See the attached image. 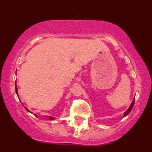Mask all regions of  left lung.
<instances>
[{"mask_svg":"<svg viewBox=\"0 0 152 152\" xmlns=\"http://www.w3.org/2000/svg\"><path fill=\"white\" fill-rule=\"evenodd\" d=\"M134 100H135V99H134V100L132 101V104H131V105H130V106H129V109H127L126 111H125L124 113L123 117H125V116H126L127 115H128L129 114V112L131 111V110L132 109V108H133V106H134Z\"/></svg>","mask_w":152,"mask_h":152,"instance_id":"1","label":"left lung"}]
</instances>
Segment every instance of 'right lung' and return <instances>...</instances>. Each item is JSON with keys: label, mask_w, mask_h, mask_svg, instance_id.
<instances>
[{"label": "right lung", "mask_w": 152, "mask_h": 152, "mask_svg": "<svg viewBox=\"0 0 152 152\" xmlns=\"http://www.w3.org/2000/svg\"><path fill=\"white\" fill-rule=\"evenodd\" d=\"M15 92H16L17 96H18V88H17V86H16V83H15ZM25 109H26V110H27V111H28V112H31V111H29V110L27 108L25 107ZM34 115H35V116H37V115H36V114H34ZM48 119H49V120H53V119H54L53 117H50V116H48Z\"/></svg>", "instance_id": "obj_1"}]
</instances>
